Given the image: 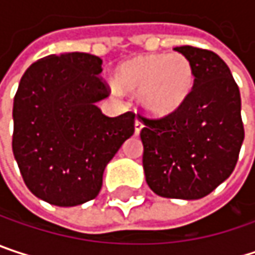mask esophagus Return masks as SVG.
<instances>
[{
    "label": "esophagus",
    "mask_w": 255,
    "mask_h": 255,
    "mask_svg": "<svg viewBox=\"0 0 255 255\" xmlns=\"http://www.w3.org/2000/svg\"><path fill=\"white\" fill-rule=\"evenodd\" d=\"M144 127L143 126V121L140 120V118H135V124H134V131H135V134H140V131H141V128Z\"/></svg>",
    "instance_id": "esophagus-1"
}]
</instances>
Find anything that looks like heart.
Returning <instances> with one entry per match:
<instances>
[{
    "label": "heart",
    "mask_w": 255,
    "mask_h": 255,
    "mask_svg": "<svg viewBox=\"0 0 255 255\" xmlns=\"http://www.w3.org/2000/svg\"><path fill=\"white\" fill-rule=\"evenodd\" d=\"M115 81L123 91L138 94L141 109L155 118L168 117L189 99L195 72L192 62L181 53L138 54L121 62ZM118 91L117 87H114Z\"/></svg>",
    "instance_id": "obj_1"
}]
</instances>
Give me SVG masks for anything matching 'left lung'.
I'll return each mask as SVG.
<instances>
[{
    "mask_svg": "<svg viewBox=\"0 0 255 255\" xmlns=\"http://www.w3.org/2000/svg\"><path fill=\"white\" fill-rule=\"evenodd\" d=\"M193 66L195 82L177 112L149 120L144 128L143 170L159 196L199 199L235 170L244 141L241 94L228 65L213 51L176 47Z\"/></svg>",
    "mask_w": 255,
    "mask_h": 255,
    "instance_id": "obj_1",
    "label": "left lung"
}]
</instances>
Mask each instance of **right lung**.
<instances>
[{
  "label": "right lung",
  "instance_id": "1",
  "mask_svg": "<svg viewBox=\"0 0 255 255\" xmlns=\"http://www.w3.org/2000/svg\"><path fill=\"white\" fill-rule=\"evenodd\" d=\"M102 59L51 54L32 63L13 103V153L27 189L57 207L94 199L103 171L134 134V112L109 118L97 102L109 96Z\"/></svg>",
  "mask_w": 255,
  "mask_h": 255
}]
</instances>
